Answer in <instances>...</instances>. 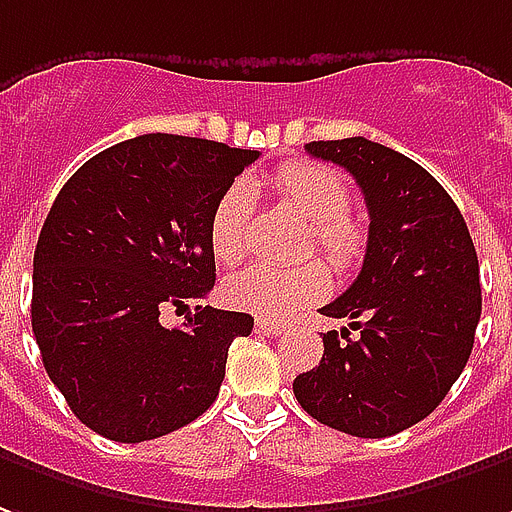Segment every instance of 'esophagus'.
Instances as JSON below:
<instances>
[{"mask_svg": "<svg viewBox=\"0 0 512 512\" xmlns=\"http://www.w3.org/2000/svg\"><path fill=\"white\" fill-rule=\"evenodd\" d=\"M255 330L263 332V335H280L282 321H277V318H257Z\"/></svg>", "mask_w": 512, "mask_h": 512, "instance_id": "1", "label": "esophagus"}]
</instances>
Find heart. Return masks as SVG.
<instances>
[{"label": "heart", "mask_w": 512, "mask_h": 512, "mask_svg": "<svg viewBox=\"0 0 512 512\" xmlns=\"http://www.w3.org/2000/svg\"><path fill=\"white\" fill-rule=\"evenodd\" d=\"M266 185L282 205L310 221L307 249H316L332 268L352 271L366 255V224L349 213V185L338 171L316 163H288ZM255 213L252 188L238 182L224 191L210 219V249L221 263H241L249 252V224ZM227 299L260 316H285L324 299L330 280L316 260L299 266H252L227 282Z\"/></svg>", "instance_id": "b5f03b06"}]
</instances>
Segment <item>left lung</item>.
<instances>
[{
    "label": "left lung",
    "instance_id": "obj_1",
    "mask_svg": "<svg viewBox=\"0 0 512 512\" xmlns=\"http://www.w3.org/2000/svg\"><path fill=\"white\" fill-rule=\"evenodd\" d=\"M305 149L355 177L371 224L357 280L321 307L349 327L324 332L321 363L293 393L332 430L388 438L430 416L466 368L482 310L477 249L452 196L416 160L360 135Z\"/></svg>",
    "mask_w": 512,
    "mask_h": 512
}]
</instances>
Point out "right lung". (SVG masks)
Instances as JSON below:
<instances>
[{
  "mask_svg": "<svg viewBox=\"0 0 512 512\" xmlns=\"http://www.w3.org/2000/svg\"><path fill=\"white\" fill-rule=\"evenodd\" d=\"M255 149L138 135L60 188L32 257V332L49 380L85 427L141 443L216 402L227 352L255 318L196 305L216 285L210 219Z\"/></svg>",
  "mask_w": 512,
  "mask_h": 512,
  "instance_id": "1",
  "label": "right lung"
}]
</instances>
